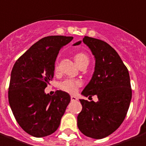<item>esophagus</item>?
I'll return each instance as SVG.
<instances>
[{
  "instance_id": "34e87169",
  "label": "esophagus",
  "mask_w": 146,
  "mask_h": 146,
  "mask_svg": "<svg viewBox=\"0 0 146 146\" xmlns=\"http://www.w3.org/2000/svg\"><path fill=\"white\" fill-rule=\"evenodd\" d=\"M71 101H76V100H77V98L76 97H75V96H71Z\"/></svg>"
}]
</instances>
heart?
<instances>
[{"mask_svg":"<svg viewBox=\"0 0 146 146\" xmlns=\"http://www.w3.org/2000/svg\"><path fill=\"white\" fill-rule=\"evenodd\" d=\"M74 61L76 64L79 66V68H82L84 66L87 67L89 64L90 59L87 54L84 52H77L73 56ZM54 71L57 73L59 71V66L58 63L56 62L54 66ZM81 82L78 80H73V79H66L59 84V88L63 91L69 94H75L80 87H81Z\"/></svg>","mask_w":146,"mask_h":146,"instance_id":"b5f03b06","label":"heart"}]
</instances>
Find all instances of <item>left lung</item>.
Listing matches in <instances>:
<instances>
[{
  "mask_svg": "<svg viewBox=\"0 0 146 146\" xmlns=\"http://www.w3.org/2000/svg\"><path fill=\"white\" fill-rule=\"evenodd\" d=\"M83 42L94 56L95 70L82 94L90 98L97 95L98 101L80 100L83 108L77 125L86 136L100 139L117 130L125 120L132 94L130 77L119 55L109 44L88 36H84Z\"/></svg>",
  "mask_w": 146,
  "mask_h": 146,
  "instance_id": "1",
  "label": "left lung"
}]
</instances>
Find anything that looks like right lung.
Here are the masks:
<instances>
[{
    "label": "right lung",
    "mask_w": 146,
    "mask_h": 146,
    "mask_svg": "<svg viewBox=\"0 0 146 146\" xmlns=\"http://www.w3.org/2000/svg\"><path fill=\"white\" fill-rule=\"evenodd\" d=\"M73 38L52 35L42 38L31 46L13 66L8 100L18 125L34 137H45L55 132L70 96L57 90L51 97L44 90L54 76V66L62 46Z\"/></svg>",
    "instance_id": "obj_1"
}]
</instances>
